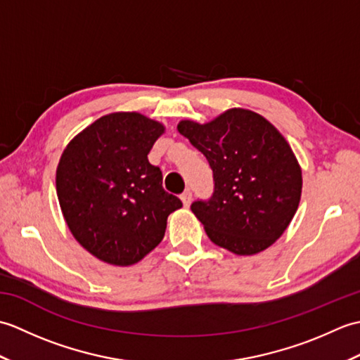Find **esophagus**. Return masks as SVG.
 I'll return each mask as SVG.
<instances>
[{
  "label": "esophagus",
  "instance_id": "34e87169",
  "mask_svg": "<svg viewBox=\"0 0 360 360\" xmlns=\"http://www.w3.org/2000/svg\"><path fill=\"white\" fill-rule=\"evenodd\" d=\"M181 201L184 204V207H188V205L192 204V192H190V190H186V192L181 195Z\"/></svg>",
  "mask_w": 360,
  "mask_h": 360
}]
</instances>
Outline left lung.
Listing matches in <instances>:
<instances>
[{"label":"left lung","mask_w":360,"mask_h":360,"mask_svg":"<svg viewBox=\"0 0 360 360\" xmlns=\"http://www.w3.org/2000/svg\"><path fill=\"white\" fill-rule=\"evenodd\" d=\"M178 131L207 158L215 190L192 212L212 243L235 255L266 250L286 231L302 196V168L288 141L258 112L231 108Z\"/></svg>","instance_id":"8db88e82"}]
</instances>
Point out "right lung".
<instances>
[{
    "instance_id": "obj_1",
    "label": "right lung",
    "mask_w": 360,
    "mask_h": 360,
    "mask_svg": "<svg viewBox=\"0 0 360 360\" xmlns=\"http://www.w3.org/2000/svg\"><path fill=\"white\" fill-rule=\"evenodd\" d=\"M165 127L141 112H111L66 145L56 186L63 218L91 255L131 266L162 241L167 218L182 207L148 162Z\"/></svg>"
}]
</instances>
